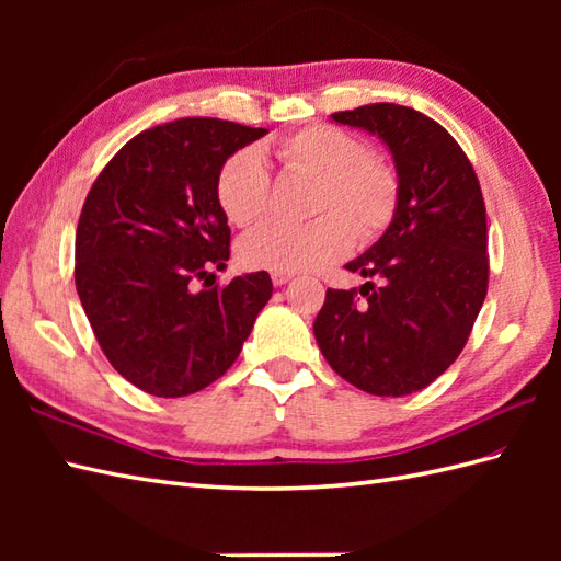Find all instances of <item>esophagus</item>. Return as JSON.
<instances>
[{
  "mask_svg": "<svg viewBox=\"0 0 561 561\" xmlns=\"http://www.w3.org/2000/svg\"><path fill=\"white\" fill-rule=\"evenodd\" d=\"M291 277H294V272H272L274 287H284V284L291 282Z\"/></svg>",
  "mask_w": 561,
  "mask_h": 561,
  "instance_id": "esophagus-1",
  "label": "esophagus"
}]
</instances>
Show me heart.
<instances>
[{
	"label": "heart",
	"mask_w": 561,
	"mask_h": 561,
	"mask_svg": "<svg viewBox=\"0 0 561 561\" xmlns=\"http://www.w3.org/2000/svg\"><path fill=\"white\" fill-rule=\"evenodd\" d=\"M274 157L291 175L311 178L313 214L304 226L267 221L241 238L238 257L245 267L304 272L325 267L354 248L356 236L374 241L396 219L398 171L371 153L366 141L335 125H311L282 137ZM272 178L257 149H238L217 173V199L226 219L250 226L265 217Z\"/></svg>",
	"instance_id": "heart-1"
}]
</instances>
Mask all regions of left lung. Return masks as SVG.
Returning a JSON list of instances; mask_svg holds the SVG:
<instances>
[{
  "label": "left lung",
  "instance_id": "1",
  "mask_svg": "<svg viewBox=\"0 0 561 561\" xmlns=\"http://www.w3.org/2000/svg\"><path fill=\"white\" fill-rule=\"evenodd\" d=\"M386 141L400 178L388 231L347 262L374 277L362 289H328L313 323L328 364L371 396L426 388L458 359L486 296V209L460 145L420 111L371 103L332 113Z\"/></svg>",
  "mask_w": 561,
  "mask_h": 561
}]
</instances>
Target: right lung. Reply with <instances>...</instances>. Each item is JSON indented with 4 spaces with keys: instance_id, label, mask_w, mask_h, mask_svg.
Segmentation results:
<instances>
[{
    "instance_id": "obj_1",
    "label": "right lung",
    "mask_w": 561,
    "mask_h": 561,
    "mask_svg": "<svg viewBox=\"0 0 561 561\" xmlns=\"http://www.w3.org/2000/svg\"><path fill=\"white\" fill-rule=\"evenodd\" d=\"M265 133L219 117L145 129L83 202L75 243L83 313L115 371L149 396H193L221 378L270 301L267 272L207 289L231 255L217 173Z\"/></svg>"
}]
</instances>
